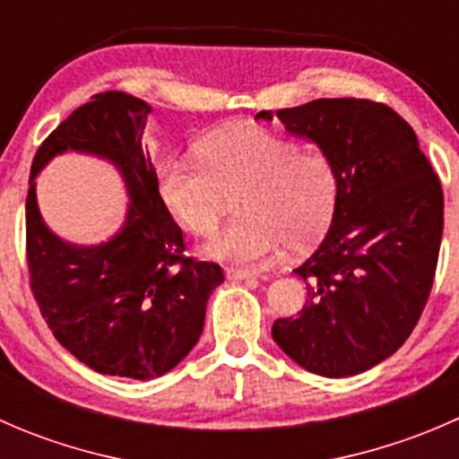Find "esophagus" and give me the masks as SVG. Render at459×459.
I'll list each match as a JSON object with an SVG mask.
<instances>
[{"label": "esophagus", "instance_id": "34e87169", "mask_svg": "<svg viewBox=\"0 0 459 459\" xmlns=\"http://www.w3.org/2000/svg\"><path fill=\"white\" fill-rule=\"evenodd\" d=\"M226 277L235 281H242V280H255V273L251 271H244V268H226Z\"/></svg>", "mask_w": 459, "mask_h": 459}]
</instances>
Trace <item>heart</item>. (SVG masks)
<instances>
[{"label": "heart", "mask_w": 459, "mask_h": 459, "mask_svg": "<svg viewBox=\"0 0 459 459\" xmlns=\"http://www.w3.org/2000/svg\"><path fill=\"white\" fill-rule=\"evenodd\" d=\"M197 160L161 169L160 195L170 215L193 235H212L238 200L242 220L204 244L215 262L259 266L281 244L304 251L328 229L337 202V175L316 148L255 124H230L197 143Z\"/></svg>", "instance_id": "1"}]
</instances>
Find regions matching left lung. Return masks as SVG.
<instances>
[{"label":"left lung","mask_w":459,"mask_h":459,"mask_svg":"<svg viewBox=\"0 0 459 459\" xmlns=\"http://www.w3.org/2000/svg\"><path fill=\"white\" fill-rule=\"evenodd\" d=\"M313 142L337 175L331 229L295 275L308 299L275 319L273 340L307 371L349 377L391 358L422 316L444 226L437 175L413 128L368 100H313L262 110Z\"/></svg>","instance_id":"left-lung-1"}]
</instances>
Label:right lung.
I'll return each instance as SVG.
<instances>
[{
  "mask_svg": "<svg viewBox=\"0 0 459 459\" xmlns=\"http://www.w3.org/2000/svg\"><path fill=\"white\" fill-rule=\"evenodd\" d=\"M151 110L126 92L92 95L39 146L26 197L30 289L46 324L88 368L133 379L160 377L191 353L208 298L224 281L217 264L184 255V235L142 148ZM68 150L100 156L123 175L127 217L106 243H66L36 206V175Z\"/></svg>",
  "mask_w": 459,
  "mask_h": 459,
  "instance_id": "add662e5",
  "label": "right lung"
}]
</instances>
